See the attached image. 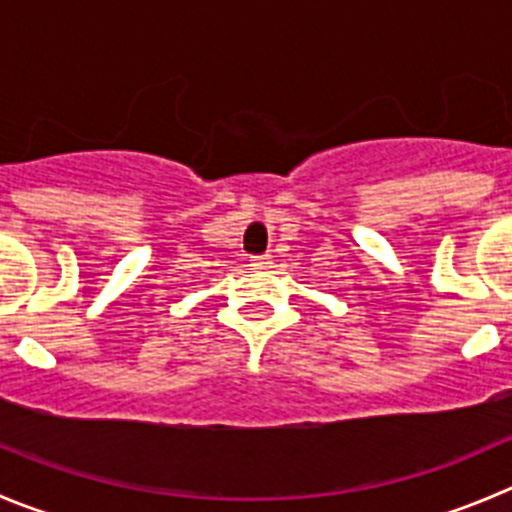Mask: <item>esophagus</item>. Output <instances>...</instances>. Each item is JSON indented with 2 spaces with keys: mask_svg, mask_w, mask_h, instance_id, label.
<instances>
[{
  "mask_svg": "<svg viewBox=\"0 0 512 512\" xmlns=\"http://www.w3.org/2000/svg\"><path fill=\"white\" fill-rule=\"evenodd\" d=\"M271 264H274V259H271L269 253H264V256H253L251 259L253 269H271Z\"/></svg>",
  "mask_w": 512,
  "mask_h": 512,
  "instance_id": "obj_1",
  "label": "esophagus"
}]
</instances>
